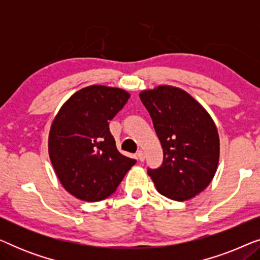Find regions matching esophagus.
Here are the masks:
<instances>
[{
	"label": "esophagus",
	"instance_id": "obj_1",
	"mask_svg": "<svg viewBox=\"0 0 260 260\" xmlns=\"http://www.w3.org/2000/svg\"><path fill=\"white\" fill-rule=\"evenodd\" d=\"M137 157H138V159H140L141 162H143V161H144V158H145V154H144V151L138 150V152H137Z\"/></svg>",
	"mask_w": 260,
	"mask_h": 260
}]
</instances>
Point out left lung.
<instances>
[{"mask_svg": "<svg viewBox=\"0 0 260 260\" xmlns=\"http://www.w3.org/2000/svg\"><path fill=\"white\" fill-rule=\"evenodd\" d=\"M140 98L162 144L159 168H148L159 194L184 201L201 193L218 168L220 143L212 117L190 94L162 85Z\"/></svg>", "mask_w": 260, "mask_h": 260, "instance_id": "1", "label": "left lung"}]
</instances>
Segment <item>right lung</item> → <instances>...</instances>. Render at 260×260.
I'll use <instances>...</instances> for the list:
<instances>
[{
    "mask_svg": "<svg viewBox=\"0 0 260 260\" xmlns=\"http://www.w3.org/2000/svg\"><path fill=\"white\" fill-rule=\"evenodd\" d=\"M129 98L122 88L92 85L76 92L53 120L49 158L63 188L77 199L109 198L136 163L117 150L109 127Z\"/></svg>",
    "mask_w": 260,
    "mask_h": 260,
    "instance_id": "1",
    "label": "right lung"
}]
</instances>
